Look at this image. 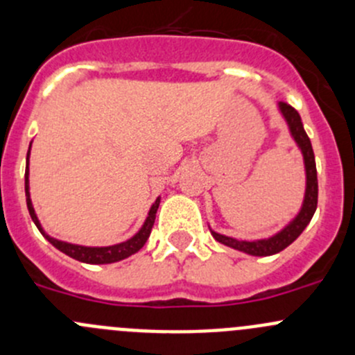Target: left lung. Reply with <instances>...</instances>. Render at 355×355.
<instances>
[{
  "mask_svg": "<svg viewBox=\"0 0 355 355\" xmlns=\"http://www.w3.org/2000/svg\"><path fill=\"white\" fill-rule=\"evenodd\" d=\"M278 106H280L284 118L287 120L293 141L297 142V146L302 151L304 164H306V196H304V204L300 207L299 214L290 221L284 230L278 232L277 235L270 239H263V241H237V239L227 237V235L216 234V232L211 230V235L218 242L232 247V249L250 254V256H273V254L280 252L285 247H288L302 234L304 228L309 225L311 218L314 216V211L318 207V173L313 146H311L309 137H307L306 130H304L302 120H300V114L297 113V110L292 108L288 103H280Z\"/></svg>",
  "mask_w": 355,
  "mask_h": 355,
  "instance_id": "left-lung-1",
  "label": "left lung"
}]
</instances>
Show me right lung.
<instances>
[{"label": "right lung", "mask_w": 355, "mask_h": 355, "mask_svg": "<svg viewBox=\"0 0 355 355\" xmlns=\"http://www.w3.org/2000/svg\"><path fill=\"white\" fill-rule=\"evenodd\" d=\"M28 155H31V148H28V151H27V171H25V198H27L28 214H31L32 221H34L35 227L39 228V232H41V234L48 239V242H51L56 249L62 250V252L67 254V256L73 257V259L80 261V263L110 264V263H116V261L125 259V257L132 256V254H135L139 249H142V247H144L146 241H148L149 235H151L153 225H155L156 211H157V207H159V199H156L155 204L151 206L148 218H146V221H144V225H142L141 230H139L134 237L128 239L127 242H121V244L110 245V247L75 245V244H68V242L56 241V239L49 237L48 234H44V230H42L41 223H39L37 216H35V213H34V207H32L31 194H28Z\"/></svg>", "instance_id": "1"}]
</instances>
